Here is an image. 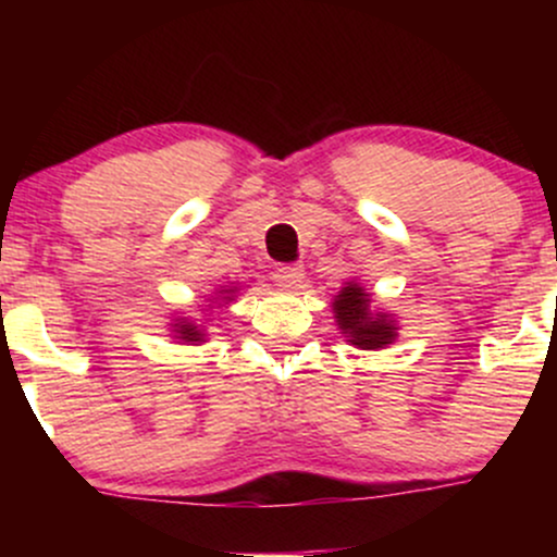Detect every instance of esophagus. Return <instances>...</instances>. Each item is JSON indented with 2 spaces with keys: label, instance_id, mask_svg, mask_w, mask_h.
<instances>
[{
  "label": "esophagus",
  "instance_id": "obj_1",
  "mask_svg": "<svg viewBox=\"0 0 557 557\" xmlns=\"http://www.w3.org/2000/svg\"><path fill=\"white\" fill-rule=\"evenodd\" d=\"M274 280H277L280 285L287 287V290H296L304 283V267L298 264H283L274 270Z\"/></svg>",
  "mask_w": 557,
  "mask_h": 557
}]
</instances>
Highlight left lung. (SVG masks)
I'll use <instances>...</instances> for the list:
<instances>
[{
	"label": "left lung",
	"mask_w": 557,
	"mask_h": 557,
	"mask_svg": "<svg viewBox=\"0 0 557 557\" xmlns=\"http://www.w3.org/2000/svg\"><path fill=\"white\" fill-rule=\"evenodd\" d=\"M332 311L348 343L361 350H380L398 337L395 319L385 311H372V296L359 283H345L332 300Z\"/></svg>",
	"instance_id": "1"
}]
</instances>
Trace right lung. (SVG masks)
<instances>
[{
    "mask_svg": "<svg viewBox=\"0 0 557 557\" xmlns=\"http://www.w3.org/2000/svg\"><path fill=\"white\" fill-rule=\"evenodd\" d=\"M235 290H238V287H225V290H220L222 293V300H233V296H235ZM172 335H175V341H183L185 345H198V343H203V337H207V332H203L201 327H198L196 322H190V319H175V324H172Z\"/></svg>",
    "mask_w": 557,
    "mask_h": 557,
    "instance_id": "add662e5",
    "label": "right lung"
}]
</instances>
